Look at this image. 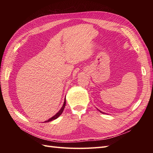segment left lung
I'll return each instance as SVG.
<instances>
[{
    "instance_id": "left-lung-1",
    "label": "left lung",
    "mask_w": 153,
    "mask_h": 153,
    "mask_svg": "<svg viewBox=\"0 0 153 153\" xmlns=\"http://www.w3.org/2000/svg\"><path fill=\"white\" fill-rule=\"evenodd\" d=\"M97 109H98V108H97ZM98 110H99V111H100V112H101V113H102V114H105V113H104V112H101V110H99V109H98Z\"/></svg>"
}]
</instances>
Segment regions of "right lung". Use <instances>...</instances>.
Instances as JSON below:
<instances>
[{"mask_svg":"<svg viewBox=\"0 0 153 153\" xmlns=\"http://www.w3.org/2000/svg\"><path fill=\"white\" fill-rule=\"evenodd\" d=\"M65 106H66V97H65V99H64V101L63 105H62V107H61V108L59 110V112H58L57 113H56V114L54 115L53 117H51V118H50L48 120H47V121H45V123H48V122H50V121H53V120H55V119H57V118H58V117L60 116V115H61L62 114V112H63V110H64V107H65Z\"/></svg>","mask_w":153,"mask_h":153,"instance_id":"add662e5","label":"right lung"}]
</instances>
